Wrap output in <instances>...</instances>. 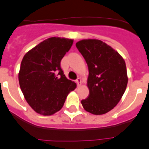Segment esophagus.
Segmentation results:
<instances>
[{"label": "esophagus", "instance_id": "34e87169", "mask_svg": "<svg viewBox=\"0 0 149 149\" xmlns=\"http://www.w3.org/2000/svg\"><path fill=\"white\" fill-rule=\"evenodd\" d=\"M81 82H82V81H81V78L78 77L77 79H76V82H77V86H80Z\"/></svg>", "mask_w": 149, "mask_h": 149}]
</instances>
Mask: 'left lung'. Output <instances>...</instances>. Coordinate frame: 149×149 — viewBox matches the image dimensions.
<instances>
[{"instance_id": "8db88e82", "label": "left lung", "mask_w": 149, "mask_h": 149, "mask_svg": "<svg viewBox=\"0 0 149 149\" xmlns=\"http://www.w3.org/2000/svg\"><path fill=\"white\" fill-rule=\"evenodd\" d=\"M76 47L88 64L89 95L81 101L85 111L101 115L121 100L127 85L125 60L117 51L100 40L84 39Z\"/></svg>"}]
</instances>
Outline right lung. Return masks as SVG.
Returning a JSON list of instances; mask_svg holds the SVG:
<instances>
[{"mask_svg": "<svg viewBox=\"0 0 149 149\" xmlns=\"http://www.w3.org/2000/svg\"><path fill=\"white\" fill-rule=\"evenodd\" d=\"M73 44L64 38H48L23 57L19 82L25 99L34 111L49 116L59 111L67 96L76 88L60 66L61 59Z\"/></svg>", "mask_w": 149, "mask_h": 149, "instance_id": "add662e5", "label": "right lung"}]
</instances>
